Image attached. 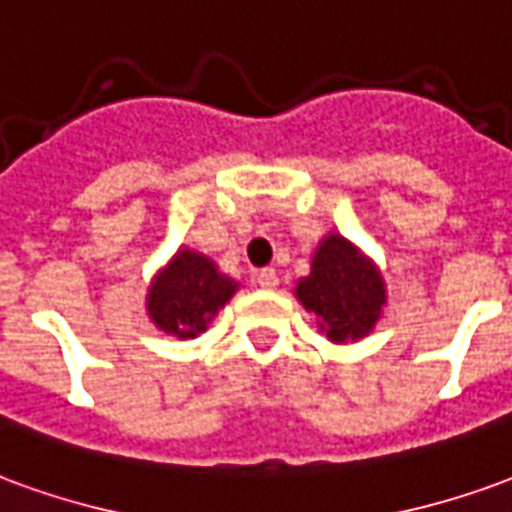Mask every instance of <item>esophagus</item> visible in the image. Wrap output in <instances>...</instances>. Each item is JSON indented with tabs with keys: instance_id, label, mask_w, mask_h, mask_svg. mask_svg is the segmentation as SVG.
Returning <instances> with one entry per match:
<instances>
[{
	"instance_id": "34e87169",
	"label": "esophagus",
	"mask_w": 512,
	"mask_h": 512,
	"mask_svg": "<svg viewBox=\"0 0 512 512\" xmlns=\"http://www.w3.org/2000/svg\"><path fill=\"white\" fill-rule=\"evenodd\" d=\"M255 282L260 288H277V285H280V277H277L274 268H260L255 274Z\"/></svg>"
}]
</instances>
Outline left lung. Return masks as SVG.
<instances>
[{"instance_id": "left-lung-1", "label": "left lung", "mask_w": 512, "mask_h": 512, "mask_svg": "<svg viewBox=\"0 0 512 512\" xmlns=\"http://www.w3.org/2000/svg\"><path fill=\"white\" fill-rule=\"evenodd\" d=\"M296 296L310 313H316L318 327L335 343L366 335L385 305L377 268L341 235H330L318 246L310 277L299 282Z\"/></svg>"}]
</instances>
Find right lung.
<instances>
[{"label":"right lung","mask_w":512,"mask_h":512,"mask_svg":"<svg viewBox=\"0 0 512 512\" xmlns=\"http://www.w3.org/2000/svg\"><path fill=\"white\" fill-rule=\"evenodd\" d=\"M235 293V282L194 252H177L149 291V316L169 335L194 338Z\"/></svg>","instance_id":"right-lung-1"}]
</instances>
